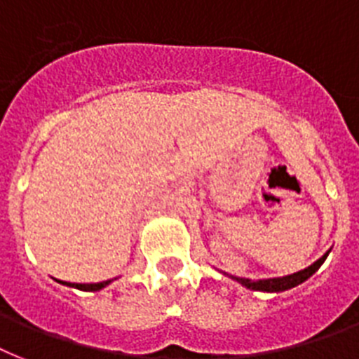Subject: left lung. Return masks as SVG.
<instances>
[{
	"label": "left lung",
	"instance_id": "8db88e82",
	"mask_svg": "<svg viewBox=\"0 0 359 359\" xmlns=\"http://www.w3.org/2000/svg\"><path fill=\"white\" fill-rule=\"evenodd\" d=\"M330 252V250H328ZM326 255H323L321 258L317 262L310 265V267H306L302 271H297L293 275L287 276H278V278H264V280H250V278H240V276H230V278H234L236 282H240L241 285H245L247 290H255V291H267V293H278V291H285L291 290V287H295V285L302 284L304 280H308L313 273H316L319 267L323 265V262L326 260Z\"/></svg>",
	"mask_w": 359,
	"mask_h": 359
}]
</instances>
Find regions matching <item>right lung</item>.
Masks as SVG:
<instances>
[{
    "label": "right lung",
    "mask_w": 359,
    "mask_h": 359,
    "mask_svg": "<svg viewBox=\"0 0 359 359\" xmlns=\"http://www.w3.org/2000/svg\"><path fill=\"white\" fill-rule=\"evenodd\" d=\"M58 282L64 285H69V287H77V290H83V291H99V290H103L104 285H109L112 280L97 282V284H72V282H62V280H58Z\"/></svg>",
    "instance_id": "add662e5"
}]
</instances>
